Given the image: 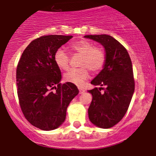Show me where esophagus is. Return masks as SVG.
<instances>
[{
    "label": "esophagus",
    "mask_w": 156,
    "mask_h": 156,
    "mask_svg": "<svg viewBox=\"0 0 156 156\" xmlns=\"http://www.w3.org/2000/svg\"><path fill=\"white\" fill-rule=\"evenodd\" d=\"M78 90H79V94H83V93H84V90L83 89V88H78Z\"/></svg>",
    "instance_id": "esophagus-1"
}]
</instances>
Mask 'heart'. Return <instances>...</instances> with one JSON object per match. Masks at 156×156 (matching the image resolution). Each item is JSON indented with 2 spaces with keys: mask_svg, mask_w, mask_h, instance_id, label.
<instances>
[{
  "mask_svg": "<svg viewBox=\"0 0 156 156\" xmlns=\"http://www.w3.org/2000/svg\"><path fill=\"white\" fill-rule=\"evenodd\" d=\"M69 49L73 54L81 55L78 62L80 67L70 69L64 75V80L78 86H82L89 77V70L93 73H97L103 68L106 62V55L101 48L94 46L92 43L85 40L72 44ZM53 60L59 69L62 70L69 69L70 57L62 49L56 50Z\"/></svg>",
  "mask_w": 156,
  "mask_h": 156,
  "instance_id": "b5f03b06",
  "label": "heart"
}]
</instances>
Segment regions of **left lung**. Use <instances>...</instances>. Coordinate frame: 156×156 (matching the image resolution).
Here are the masks:
<instances>
[{"instance_id": "left-lung-1", "label": "left lung", "mask_w": 156, "mask_h": 156, "mask_svg": "<svg viewBox=\"0 0 156 156\" xmlns=\"http://www.w3.org/2000/svg\"><path fill=\"white\" fill-rule=\"evenodd\" d=\"M84 37L101 44L106 53L104 68L91 81L94 85L106 88L95 87L88 91L93 96L88 116L96 126L110 128L123 119L134 92L131 59L126 48L112 36L95 34Z\"/></svg>"}]
</instances>
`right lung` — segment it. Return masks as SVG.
<instances>
[{"label": "right lung", "mask_w": 156, "mask_h": 156, "mask_svg": "<svg viewBox=\"0 0 156 156\" xmlns=\"http://www.w3.org/2000/svg\"><path fill=\"white\" fill-rule=\"evenodd\" d=\"M72 37L52 34L34 39L25 49L17 65L20 108L28 122L41 130L60 126L69 104L79 93L72 83H59L61 71L53 60L56 50Z\"/></svg>", "instance_id": "obj_1"}]
</instances>
